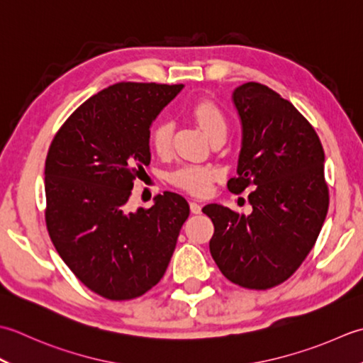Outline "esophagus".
I'll return each mask as SVG.
<instances>
[{
  "mask_svg": "<svg viewBox=\"0 0 363 363\" xmlns=\"http://www.w3.org/2000/svg\"><path fill=\"white\" fill-rule=\"evenodd\" d=\"M189 208H191V213L199 214V213L202 211V205L197 203V202H191V203H189Z\"/></svg>",
  "mask_w": 363,
  "mask_h": 363,
  "instance_id": "esophagus-1",
  "label": "esophagus"
}]
</instances>
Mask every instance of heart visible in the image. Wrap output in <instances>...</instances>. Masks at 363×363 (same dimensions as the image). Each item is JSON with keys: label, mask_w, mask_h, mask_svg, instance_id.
<instances>
[{"label": "heart", "mask_w": 363, "mask_h": 363, "mask_svg": "<svg viewBox=\"0 0 363 363\" xmlns=\"http://www.w3.org/2000/svg\"><path fill=\"white\" fill-rule=\"evenodd\" d=\"M192 117L202 128L206 136L211 138L219 131H225L227 123L220 109L208 100L196 103L191 111ZM172 143V123L169 121H160L155 125L150 135V144L155 152L167 155ZM220 172L213 166L202 164H184L171 174V182L184 191L196 196H203L210 192L211 183L218 179Z\"/></svg>", "instance_id": "obj_1"}]
</instances>
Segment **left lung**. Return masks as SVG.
I'll return each instance as SVG.
<instances>
[{"instance_id": "1", "label": "left lung", "mask_w": 363, "mask_h": 363, "mask_svg": "<svg viewBox=\"0 0 363 363\" xmlns=\"http://www.w3.org/2000/svg\"><path fill=\"white\" fill-rule=\"evenodd\" d=\"M241 122V150L232 192L252 189V213L219 203L210 252L230 282L268 290L285 282L315 246L329 208L320 138L290 101L269 87L244 83L232 94Z\"/></svg>"}]
</instances>
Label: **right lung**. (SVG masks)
<instances>
[{
    "label": "right lung",
    "instance_id": "right-lung-1",
    "mask_svg": "<svg viewBox=\"0 0 363 363\" xmlns=\"http://www.w3.org/2000/svg\"><path fill=\"white\" fill-rule=\"evenodd\" d=\"M184 86L117 83L86 100L56 133L45 161V220L57 254L89 290L111 301L143 296L164 276L184 197L164 191L128 210L150 162V127Z\"/></svg>",
    "mask_w": 363,
    "mask_h": 363
}]
</instances>
